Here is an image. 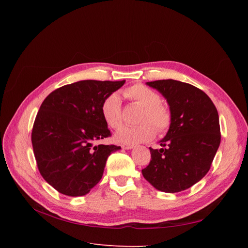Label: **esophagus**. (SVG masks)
Wrapping results in <instances>:
<instances>
[{"label": "esophagus", "instance_id": "obj_1", "mask_svg": "<svg viewBox=\"0 0 248 248\" xmlns=\"http://www.w3.org/2000/svg\"><path fill=\"white\" fill-rule=\"evenodd\" d=\"M123 149H126V150H129V149H132L134 146L133 145H131V144H123L122 146H121Z\"/></svg>", "mask_w": 248, "mask_h": 248}]
</instances>
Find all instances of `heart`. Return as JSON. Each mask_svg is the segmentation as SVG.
Instances as JSON below:
<instances>
[{"instance_id":"b5f03b06","label":"heart","mask_w":248,"mask_h":248,"mask_svg":"<svg viewBox=\"0 0 248 248\" xmlns=\"http://www.w3.org/2000/svg\"><path fill=\"white\" fill-rule=\"evenodd\" d=\"M124 95L132 103L142 108L139 126L125 125L120 128L115 138L123 144H137L152 140L156 130L158 134L166 133L171 125L172 115L170 108L161 102V96L151 88L137 84L127 88ZM101 114L110 128H118L123 122L122 103L117 94H110L101 104ZM156 129L155 130V128Z\"/></svg>"}]
</instances>
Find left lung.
Listing matches in <instances>:
<instances>
[{
    "mask_svg": "<svg viewBox=\"0 0 248 248\" xmlns=\"http://www.w3.org/2000/svg\"><path fill=\"white\" fill-rule=\"evenodd\" d=\"M147 85L166 97L172 122L162 148H150L151 160L142 176L158 190H185L211 168L221 138L218 112L209 96L190 84L161 79Z\"/></svg>",
    "mask_w": 248,
    "mask_h": 248,
    "instance_id": "8db88e82",
    "label": "left lung"
}]
</instances>
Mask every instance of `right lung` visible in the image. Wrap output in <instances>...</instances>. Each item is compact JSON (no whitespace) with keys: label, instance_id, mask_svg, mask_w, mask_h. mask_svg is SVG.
<instances>
[{"label":"right lung","instance_id":"right-lung-1","mask_svg":"<svg viewBox=\"0 0 248 248\" xmlns=\"http://www.w3.org/2000/svg\"><path fill=\"white\" fill-rule=\"evenodd\" d=\"M125 80H80L52 91L43 100L32 129L41 176L60 193L85 196L102 178L108 157L121 147L94 146L111 133L101 104Z\"/></svg>","mask_w":248,"mask_h":248}]
</instances>
